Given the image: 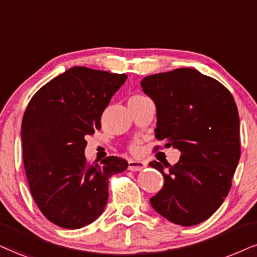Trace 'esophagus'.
I'll return each mask as SVG.
<instances>
[{
    "instance_id": "obj_1",
    "label": "esophagus",
    "mask_w": 257,
    "mask_h": 257,
    "mask_svg": "<svg viewBox=\"0 0 257 257\" xmlns=\"http://www.w3.org/2000/svg\"><path fill=\"white\" fill-rule=\"evenodd\" d=\"M145 167H147V164L142 162V161H128V170H131V172H139V170H143Z\"/></svg>"
}]
</instances>
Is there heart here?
I'll use <instances>...</instances> for the list:
<instances>
[{"instance_id": "1", "label": "heart", "mask_w": 257, "mask_h": 257, "mask_svg": "<svg viewBox=\"0 0 257 257\" xmlns=\"http://www.w3.org/2000/svg\"><path fill=\"white\" fill-rule=\"evenodd\" d=\"M145 99H148V97L143 94H135V95H132L131 97H130L128 103L130 102H137V101H142V100H145ZM128 150H130V153H131V154H135V155L138 154L139 151H141V143H139V142H134V143L130 144Z\"/></svg>"}]
</instances>
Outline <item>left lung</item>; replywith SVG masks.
<instances>
[{"label": "left lung", "mask_w": 257, "mask_h": 257, "mask_svg": "<svg viewBox=\"0 0 257 257\" xmlns=\"http://www.w3.org/2000/svg\"><path fill=\"white\" fill-rule=\"evenodd\" d=\"M141 85L156 104L155 137L181 153L176 164H164L167 170L149 163L164 176L150 202L168 220L196 225L219 208L232 185L240 157L236 102L220 82L195 69L147 76Z\"/></svg>", "instance_id": "1"}]
</instances>
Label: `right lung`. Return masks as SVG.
<instances>
[{
    "mask_svg": "<svg viewBox=\"0 0 257 257\" xmlns=\"http://www.w3.org/2000/svg\"><path fill=\"white\" fill-rule=\"evenodd\" d=\"M127 76L74 66L33 95L21 126L22 155L31 194L41 213L64 229H80L102 213L108 180L127 161L108 156L90 164L85 138Z\"/></svg>",
    "mask_w": 257,
    "mask_h": 257,
    "instance_id": "1",
    "label": "right lung"
}]
</instances>
